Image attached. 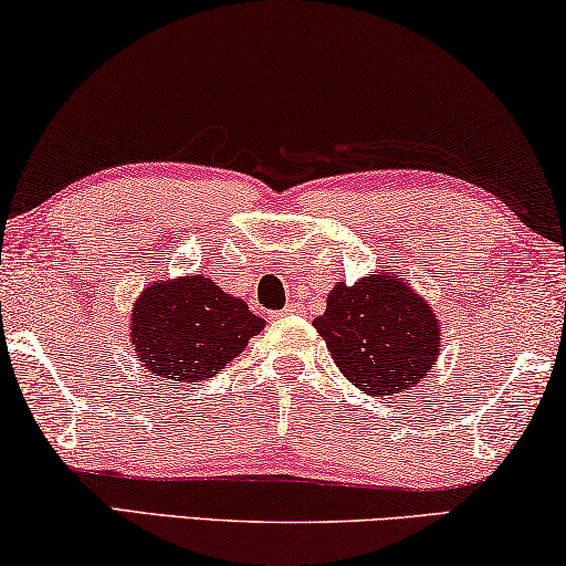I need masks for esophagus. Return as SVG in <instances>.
Wrapping results in <instances>:
<instances>
[{"label": "esophagus", "mask_w": 566, "mask_h": 566, "mask_svg": "<svg viewBox=\"0 0 566 566\" xmlns=\"http://www.w3.org/2000/svg\"><path fill=\"white\" fill-rule=\"evenodd\" d=\"M302 312H305V307H302L300 302H290V305H286V307L280 312V315H282V317H286V315H302Z\"/></svg>", "instance_id": "esophagus-1"}]
</instances>
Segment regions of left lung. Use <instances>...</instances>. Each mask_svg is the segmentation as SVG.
<instances>
[{"instance_id":"1","label":"left lung","mask_w":566,"mask_h":566,"mask_svg":"<svg viewBox=\"0 0 566 566\" xmlns=\"http://www.w3.org/2000/svg\"><path fill=\"white\" fill-rule=\"evenodd\" d=\"M335 366L368 396H394L432 376L440 358V319L394 269L356 284L337 282L312 319Z\"/></svg>"}]
</instances>
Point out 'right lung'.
<instances>
[{
	"label": "right lung",
	"instance_id": "obj_1",
	"mask_svg": "<svg viewBox=\"0 0 566 566\" xmlns=\"http://www.w3.org/2000/svg\"><path fill=\"white\" fill-rule=\"evenodd\" d=\"M264 319L202 274L147 284L132 305L139 364L177 384L213 378L264 331Z\"/></svg>",
	"mask_w": 566,
	"mask_h": 566
}]
</instances>
